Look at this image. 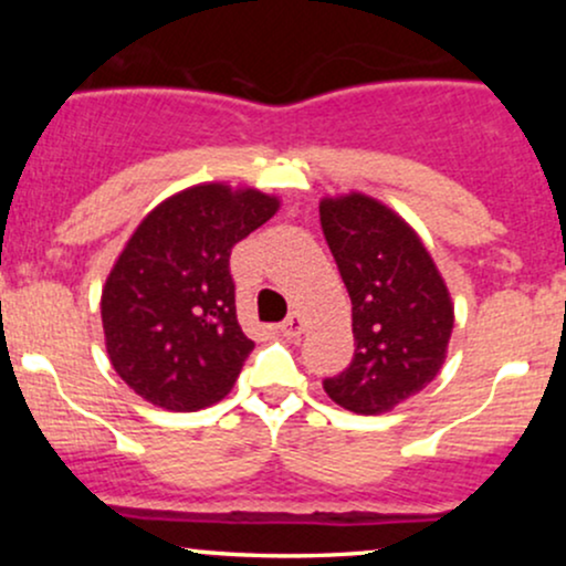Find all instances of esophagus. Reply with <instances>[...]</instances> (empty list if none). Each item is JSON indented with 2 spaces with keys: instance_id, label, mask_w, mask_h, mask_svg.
<instances>
[{
  "instance_id": "34e87169",
  "label": "esophagus",
  "mask_w": 566,
  "mask_h": 566,
  "mask_svg": "<svg viewBox=\"0 0 566 566\" xmlns=\"http://www.w3.org/2000/svg\"><path fill=\"white\" fill-rule=\"evenodd\" d=\"M279 329H282V333L287 335V337H297V335L303 333V319L297 314H290L287 319L279 324Z\"/></svg>"
}]
</instances>
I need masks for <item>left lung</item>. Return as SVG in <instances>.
<instances>
[{"mask_svg": "<svg viewBox=\"0 0 566 566\" xmlns=\"http://www.w3.org/2000/svg\"><path fill=\"white\" fill-rule=\"evenodd\" d=\"M324 239L350 297L354 359L324 378L343 409L378 415L437 378L452 335L444 279L409 226L365 193L324 199Z\"/></svg>", "mask_w": 566, "mask_h": 566, "instance_id": "1", "label": "left lung"}]
</instances>
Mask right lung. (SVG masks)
<instances>
[{
    "label": "right lung",
    "instance_id": "right-lung-1",
    "mask_svg": "<svg viewBox=\"0 0 566 566\" xmlns=\"http://www.w3.org/2000/svg\"><path fill=\"white\" fill-rule=\"evenodd\" d=\"M276 210L255 188L207 184L143 218L101 297L108 359L135 394L197 412L231 391L255 348L237 319L231 250Z\"/></svg>",
    "mask_w": 566,
    "mask_h": 566
}]
</instances>
